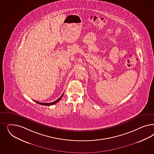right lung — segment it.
I'll return each mask as SVG.
<instances>
[{"mask_svg":"<svg viewBox=\"0 0 154 154\" xmlns=\"http://www.w3.org/2000/svg\"><path fill=\"white\" fill-rule=\"evenodd\" d=\"M63 94L61 95V96L60 97V98L58 99L56 101H55L54 102H52V103H40V102H38V101H35L34 100V101H35V103H37V104H39L40 105H47V106H50V105H53V104H56L57 103H58L59 101H60V100L62 99V96H63Z\"/></svg>","mask_w":154,"mask_h":154,"instance_id":"1","label":"right lung"}]
</instances>
